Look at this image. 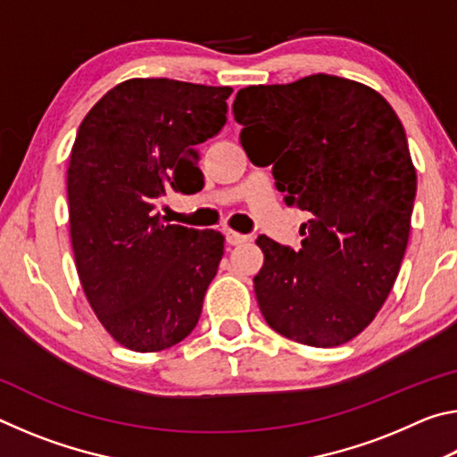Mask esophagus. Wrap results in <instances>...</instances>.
Here are the masks:
<instances>
[{"mask_svg":"<svg viewBox=\"0 0 457 457\" xmlns=\"http://www.w3.org/2000/svg\"><path fill=\"white\" fill-rule=\"evenodd\" d=\"M226 239H228L229 245H239V244H245L250 237L244 236V234H239V231L228 229V231H226Z\"/></svg>","mask_w":457,"mask_h":457,"instance_id":"obj_1","label":"esophagus"}]
</instances>
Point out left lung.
<instances>
[{
	"label": "left lung",
	"instance_id": "1",
	"mask_svg": "<svg viewBox=\"0 0 457 457\" xmlns=\"http://www.w3.org/2000/svg\"><path fill=\"white\" fill-rule=\"evenodd\" d=\"M231 111L252 163L272 165L286 204L311 213L298 252L258 237L262 314L296 343H349L381 311L407 247L417 175L403 125L377 90L330 74L242 88Z\"/></svg>",
	"mask_w": 457,
	"mask_h": 457
}]
</instances>
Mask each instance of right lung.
Returning a JSON list of instances; mask_svg holds the SVG:
<instances>
[{"instance_id": "add662e5", "label": "right lung", "mask_w": 457, "mask_h": 457, "mask_svg": "<svg viewBox=\"0 0 457 457\" xmlns=\"http://www.w3.org/2000/svg\"><path fill=\"white\" fill-rule=\"evenodd\" d=\"M231 92L130 79L80 122L66 179L76 270L100 324L130 351L187 337L218 274L220 231L169 223L157 207L204 181L197 145L226 125Z\"/></svg>"}]
</instances>
